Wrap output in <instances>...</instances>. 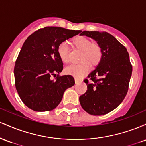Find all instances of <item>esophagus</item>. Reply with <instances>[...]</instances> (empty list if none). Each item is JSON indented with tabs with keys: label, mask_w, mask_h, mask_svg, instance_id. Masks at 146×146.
Masks as SVG:
<instances>
[{
	"label": "esophagus",
	"mask_w": 146,
	"mask_h": 146,
	"mask_svg": "<svg viewBox=\"0 0 146 146\" xmlns=\"http://www.w3.org/2000/svg\"><path fill=\"white\" fill-rule=\"evenodd\" d=\"M75 83H76V84L80 82V80H79V79H78V78H75Z\"/></svg>",
	"instance_id": "esophagus-1"
}]
</instances>
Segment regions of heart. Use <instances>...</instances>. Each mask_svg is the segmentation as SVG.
Masks as SVG:
<instances>
[{
    "instance_id": "b5f03b06",
    "label": "heart",
    "mask_w": 146,
    "mask_h": 146,
    "mask_svg": "<svg viewBox=\"0 0 146 146\" xmlns=\"http://www.w3.org/2000/svg\"><path fill=\"white\" fill-rule=\"evenodd\" d=\"M73 47L82 51L79 64H72L65 68V73L72 75L77 78H80L88 73L90 64L95 66L102 59V48L98 43L91 42L88 38L84 36H76L71 40ZM58 53L63 63L67 64L69 60L68 49L65 43H61L58 48Z\"/></svg>"
}]
</instances>
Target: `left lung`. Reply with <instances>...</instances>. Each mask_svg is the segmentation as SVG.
I'll return each mask as SVG.
<instances>
[{"label": "left lung", "mask_w": 146, "mask_h": 146, "mask_svg": "<svg viewBox=\"0 0 146 146\" xmlns=\"http://www.w3.org/2000/svg\"><path fill=\"white\" fill-rule=\"evenodd\" d=\"M102 48V59L94 71L84 80L87 90L80 97L83 109L92 115H103L113 111L121 103L128 90L132 67L127 49L106 31H84Z\"/></svg>", "instance_id": "1"}]
</instances>
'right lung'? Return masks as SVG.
Wrapping results in <instances>:
<instances>
[{"instance_id": "add662e5", "label": "right lung", "mask_w": 146, "mask_h": 146, "mask_svg": "<svg viewBox=\"0 0 146 146\" xmlns=\"http://www.w3.org/2000/svg\"><path fill=\"white\" fill-rule=\"evenodd\" d=\"M81 32L58 27H46L27 38L14 66L15 86L20 98L37 112L50 111L58 106L67 88L75 84L72 75H58L63 63L58 56L59 45Z\"/></svg>"}]
</instances>
